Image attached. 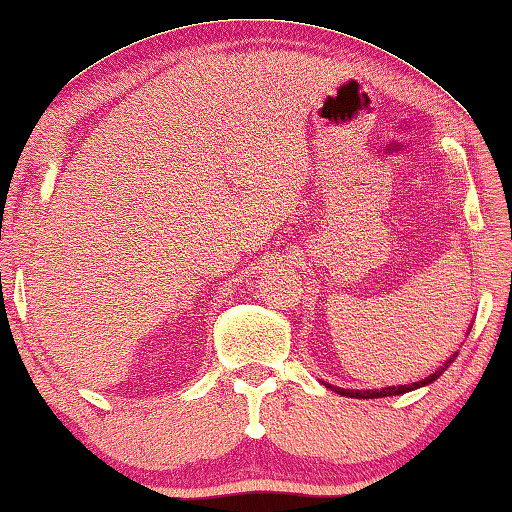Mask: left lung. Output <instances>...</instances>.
Listing matches in <instances>:
<instances>
[{"label":"left lung","mask_w":512,"mask_h":512,"mask_svg":"<svg viewBox=\"0 0 512 512\" xmlns=\"http://www.w3.org/2000/svg\"><path fill=\"white\" fill-rule=\"evenodd\" d=\"M472 329V327H470ZM470 329H468V333H470ZM457 356H459V351H454L452 356L443 362V365L434 371V374H430L427 378H423V380H418V383H412V385H398V387H383V389H345V387H336V385H329V383H324V387L327 389H331V392H336V394H340V396H347V398H385V396H401V394H405V392H412V389H418V387H425V385H430V383H434L436 378H439L445 369H448L454 360H457Z\"/></svg>","instance_id":"8db88e82"}]
</instances>
